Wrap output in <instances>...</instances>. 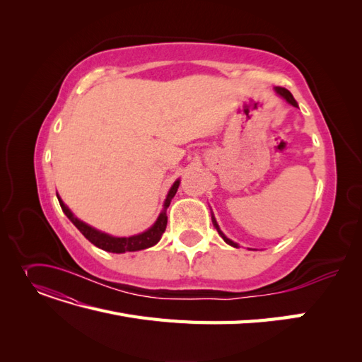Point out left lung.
I'll list each match as a JSON object with an SVG mask.
<instances>
[{"mask_svg":"<svg viewBox=\"0 0 362 362\" xmlns=\"http://www.w3.org/2000/svg\"><path fill=\"white\" fill-rule=\"evenodd\" d=\"M276 92L284 98V100H286L287 103H290L291 105H294V107H298V103H296V100L293 98V95L287 90V89H284V87H276ZM213 223H214V226H216V229H217V233L222 235V238L225 240V242L228 243V245H231V246H234V247H237V243H234V242H231V240L229 238H226L225 235H223V233L221 231V229H218V225L216 223V221H214V217H213Z\"/></svg>","mask_w":362,"mask_h":362,"instance_id":"obj_1","label":"left lung"}]
</instances>
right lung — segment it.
Instances as JSON below:
<instances>
[{
  "mask_svg": "<svg viewBox=\"0 0 362 362\" xmlns=\"http://www.w3.org/2000/svg\"><path fill=\"white\" fill-rule=\"evenodd\" d=\"M180 185V180L175 181V184L172 185V189L169 190V194L166 201H164V208L161 214L158 216L157 222L154 223V226L149 228L148 231L141 233L139 235H133V237H112L108 234H104L101 231H96L95 228L86 225L84 222L78 221V218L74 217V214L68 210V206L63 204V201L59 198L60 206L63 213L68 216L69 221L78 228V231L89 240L90 243H93L96 247H100L103 250L107 252H113V254H122V252H133V250H140V249H146L158 243V240L161 238L163 233L166 231V225H168V216H166V210L168 206L170 205V201L177 193Z\"/></svg>",
  "mask_w": 362,
  "mask_h": 362,
  "instance_id": "add662e5",
  "label": "right lung"
}]
</instances>
